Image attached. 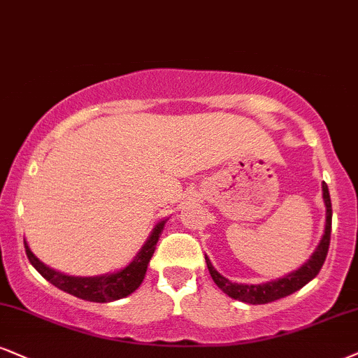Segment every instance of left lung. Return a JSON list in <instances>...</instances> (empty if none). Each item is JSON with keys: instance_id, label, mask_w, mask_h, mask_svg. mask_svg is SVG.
<instances>
[{"instance_id": "1", "label": "left lung", "mask_w": 358, "mask_h": 358, "mask_svg": "<svg viewBox=\"0 0 358 358\" xmlns=\"http://www.w3.org/2000/svg\"><path fill=\"white\" fill-rule=\"evenodd\" d=\"M322 191H324V201L325 207H327V220H325V234L322 237L319 247L312 255L310 260L302 266L299 271H295L289 275H285L284 279L268 282V284L262 285H244V284H232L231 280H227L226 277H222L220 273L213 267V264L209 262V259L206 257L207 268H209L210 277L217 284L219 289H222L229 297L236 299V301L247 302V303H268L277 301V299L287 297V295L297 292L299 289H302L307 282H310L317 273L320 272L322 266H324L325 257H327L329 245H330V231H332V202H330V194L327 184H322Z\"/></svg>"}]
</instances>
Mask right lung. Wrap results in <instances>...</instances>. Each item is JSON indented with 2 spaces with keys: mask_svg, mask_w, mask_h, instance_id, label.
Segmentation results:
<instances>
[{
  "mask_svg": "<svg viewBox=\"0 0 358 358\" xmlns=\"http://www.w3.org/2000/svg\"><path fill=\"white\" fill-rule=\"evenodd\" d=\"M162 227H164V220L154 227L151 237H149L143 249H141L138 257L132 260L124 271L111 273V275H101V277L64 275V273L52 271V268L44 266L43 262H39L36 255L29 250V247L26 242H24V249L31 266L36 268V271L41 273L48 282H51L52 285L57 287V289L64 290V292L71 294L78 299H83V301L101 302V303L113 302L132 294L141 285V282H143L145 275V271H148L149 260H151L154 250H156L159 234H161Z\"/></svg>",
  "mask_w": 358,
  "mask_h": 358,
  "instance_id": "obj_1",
  "label": "right lung"
}]
</instances>
